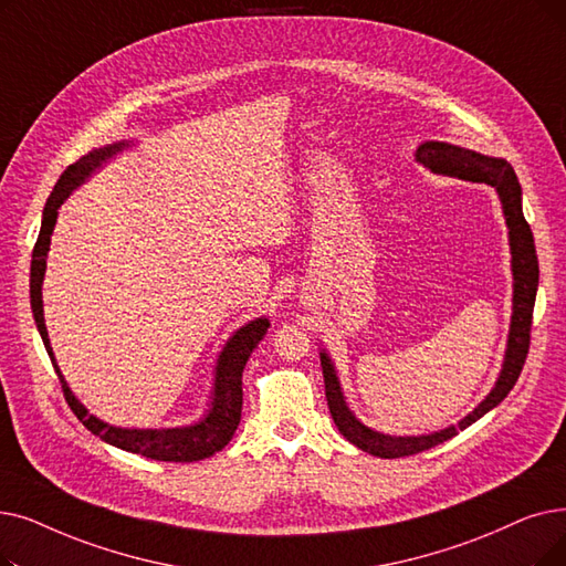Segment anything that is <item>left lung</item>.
<instances>
[{
	"label": "left lung",
	"mask_w": 566,
	"mask_h": 566,
	"mask_svg": "<svg viewBox=\"0 0 566 566\" xmlns=\"http://www.w3.org/2000/svg\"><path fill=\"white\" fill-rule=\"evenodd\" d=\"M416 159H419L423 166H428L430 170H434V174H444V176L472 180V182H488L490 187L497 189L504 217H506L511 256H513L511 261L513 280H515L513 282V316H511V333H509V347H506L502 375L495 388L490 390V396L470 416H464L458 426L439 430L434 434H423V437H390V434H381L365 428L349 411L347 402H344L331 358L322 354L326 400H328V409L337 430L347 437L354 447L373 453L377 458H405V455L428 451L441 444V441L455 437L458 430L479 421L483 413L497 407L509 396V390L515 386V381H518L523 373V365L530 352L532 312H534V298H536V286H538V261L534 250V238L521 206V193H523L521 182L515 178V170L511 168V164L504 159L485 157L474 150H464V147L439 143V140L423 143L419 150H416Z\"/></svg>",
	"instance_id": "1"
}]
</instances>
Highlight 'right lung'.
Segmentation results:
<instances>
[{
    "label": "right lung",
    "mask_w": 566,
    "mask_h": 566,
    "mask_svg": "<svg viewBox=\"0 0 566 566\" xmlns=\"http://www.w3.org/2000/svg\"><path fill=\"white\" fill-rule=\"evenodd\" d=\"M125 143L117 145H108L102 147V150H94L85 157H81L78 161H73L62 178L57 180L53 193L48 196V203L43 208V222H41V231L34 244L32 252V273H30V303H32V312H34V322L36 328L41 333V339L45 344V352L53 360V367L57 373V379L62 384V392L64 400L71 407V411L78 416V421L96 437H102L108 444L129 451V453H138L143 458L150 460H164V462H196L210 458L212 453L222 451L238 423H240V413H242V370L248 365L252 352L256 349V344L261 342V337L268 331V318H256V322L242 326L229 342L219 356L217 363V375H214V392H212V405L210 411L206 413V419H201L199 423H193L189 428H170V430H125V428H113L99 419H94L92 413H87V409L76 400L71 388L66 386L60 367L55 363L53 356V347L51 339H48V331H45V322H43V301H41V284H43V273H45V256L48 250H51V235L57 222V208L64 203L66 196L71 193V189H76L92 170L99 166L102 161H106L111 155L119 153Z\"/></svg>",
    "instance_id": "right-lung-1"
}]
</instances>
